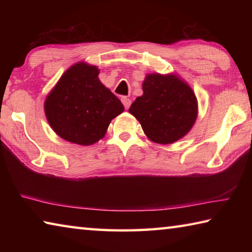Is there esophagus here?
I'll list each match as a JSON object with an SVG mask.
<instances>
[{
  "instance_id": "34e87169",
  "label": "esophagus",
  "mask_w": 252,
  "mask_h": 252,
  "mask_svg": "<svg viewBox=\"0 0 252 252\" xmlns=\"http://www.w3.org/2000/svg\"><path fill=\"white\" fill-rule=\"evenodd\" d=\"M123 105H125L126 109H129L130 105H131V100L129 99V97H122L121 99Z\"/></svg>"
}]
</instances>
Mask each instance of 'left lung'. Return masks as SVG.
<instances>
[{
	"label": "left lung",
	"mask_w": 252,
	"mask_h": 252,
	"mask_svg": "<svg viewBox=\"0 0 252 252\" xmlns=\"http://www.w3.org/2000/svg\"><path fill=\"white\" fill-rule=\"evenodd\" d=\"M142 90L129 112L149 140L171 144L189 133L198 117V100L186 81L174 73H150L146 75Z\"/></svg>",
	"instance_id": "left-lung-1"
}]
</instances>
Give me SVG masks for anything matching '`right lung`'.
<instances>
[{"label": "right lung", "mask_w": 252, "mask_h": 252, "mask_svg": "<svg viewBox=\"0 0 252 252\" xmlns=\"http://www.w3.org/2000/svg\"><path fill=\"white\" fill-rule=\"evenodd\" d=\"M97 66L78 62L70 66L44 101L46 120L62 139L91 146L125 111L121 101L99 79Z\"/></svg>", "instance_id": "1"}]
</instances>
